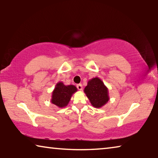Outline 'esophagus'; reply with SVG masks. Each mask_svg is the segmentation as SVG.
I'll return each mask as SVG.
<instances>
[{
	"label": "esophagus",
	"mask_w": 158,
	"mask_h": 158,
	"mask_svg": "<svg viewBox=\"0 0 158 158\" xmlns=\"http://www.w3.org/2000/svg\"><path fill=\"white\" fill-rule=\"evenodd\" d=\"M77 89H78L79 90H82V89H83V86H82V84H77Z\"/></svg>",
	"instance_id": "obj_1"
}]
</instances>
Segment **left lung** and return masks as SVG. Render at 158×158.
I'll list each match as a JSON object with an SVG mask.
<instances>
[{"instance_id": "1", "label": "left lung", "mask_w": 158, "mask_h": 158, "mask_svg": "<svg viewBox=\"0 0 158 158\" xmlns=\"http://www.w3.org/2000/svg\"><path fill=\"white\" fill-rule=\"evenodd\" d=\"M84 92L91 105L96 108H100L109 100L108 89L101 80L95 77L88 82Z\"/></svg>"}]
</instances>
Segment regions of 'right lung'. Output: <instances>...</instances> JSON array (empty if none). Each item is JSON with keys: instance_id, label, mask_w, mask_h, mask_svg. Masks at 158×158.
Segmentation results:
<instances>
[{"instance_id": "add662e5", "label": "right lung", "mask_w": 158, "mask_h": 158, "mask_svg": "<svg viewBox=\"0 0 158 158\" xmlns=\"http://www.w3.org/2000/svg\"><path fill=\"white\" fill-rule=\"evenodd\" d=\"M77 90L73 85H65L62 82L58 83L52 93V102L59 107L68 105L71 96Z\"/></svg>"}]
</instances>
